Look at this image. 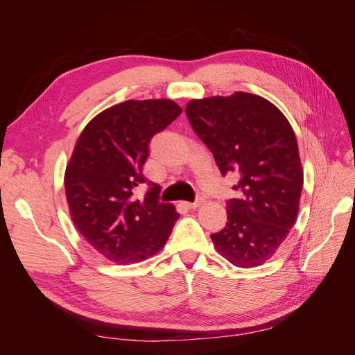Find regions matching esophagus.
<instances>
[{"label": "esophagus", "mask_w": 355, "mask_h": 355, "mask_svg": "<svg viewBox=\"0 0 355 355\" xmlns=\"http://www.w3.org/2000/svg\"><path fill=\"white\" fill-rule=\"evenodd\" d=\"M202 202H204V198H197L196 201H192V202L187 201V202H185V206H187V207H189V209H196V207H200Z\"/></svg>", "instance_id": "obj_1"}]
</instances>
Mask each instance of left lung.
<instances>
[{
  "label": "left lung",
  "mask_w": 355,
  "mask_h": 355,
  "mask_svg": "<svg viewBox=\"0 0 355 355\" xmlns=\"http://www.w3.org/2000/svg\"><path fill=\"white\" fill-rule=\"evenodd\" d=\"M185 112L220 173L240 178L227 227L210 235L214 249L239 268L265 263L299 211L304 170L292 125L274 103L245 92L192 99Z\"/></svg>",
  "instance_id": "obj_1"
}]
</instances>
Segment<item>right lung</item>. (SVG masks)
Masks as SVG:
<instances>
[{"label": "right lung", "mask_w": 355, "mask_h": 355, "mask_svg": "<svg viewBox=\"0 0 355 355\" xmlns=\"http://www.w3.org/2000/svg\"><path fill=\"white\" fill-rule=\"evenodd\" d=\"M171 99L125 101L84 127L65 170V192L75 228L93 249L115 263H136L166 245L179 218L159 202L151 184L144 198L142 167L151 137L180 115Z\"/></svg>", "instance_id": "obj_1"}]
</instances>
